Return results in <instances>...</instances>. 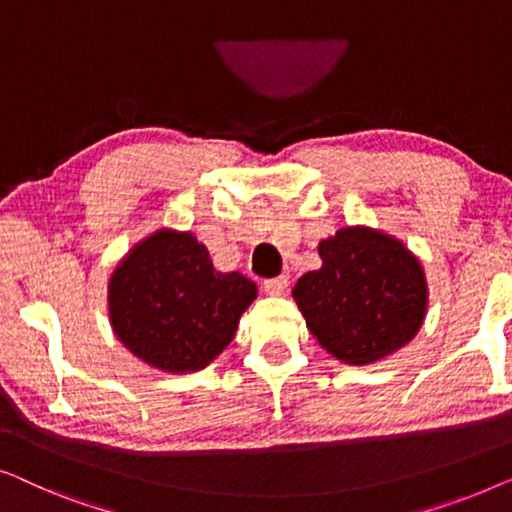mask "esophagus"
<instances>
[{
	"mask_svg": "<svg viewBox=\"0 0 512 512\" xmlns=\"http://www.w3.org/2000/svg\"><path fill=\"white\" fill-rule=\"evenodd\" d=\"M264 292L271 294V297H280L287 290V278L285 276H276V278H266L264 283Z\"/></svg>",
	"mask_w": 512,
	"mask_h": 512,
	"instance_id": "esophagus-1",
	"label": "esophagus"
}]
</instances>
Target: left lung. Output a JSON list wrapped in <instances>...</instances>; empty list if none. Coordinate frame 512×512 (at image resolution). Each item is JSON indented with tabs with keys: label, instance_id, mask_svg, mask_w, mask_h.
<instances>
[{
	"label": "left lung",
	"instance_id": "1",
	"mask_svg": "<svg viewBox=\"0 0 512 512\" xmlns=\"http://www.w3.org/2000/svg\"><path fill=\"white\" fill-rule=\"evenodd\" d=\"M318 250L322 269L301 276L292 297L322 348L345 364H371L417 334L427 283L399 241L348 227Z\"/></svg>",
	"mask_w": 512,
	"mask_h": 512
}]
</instances>
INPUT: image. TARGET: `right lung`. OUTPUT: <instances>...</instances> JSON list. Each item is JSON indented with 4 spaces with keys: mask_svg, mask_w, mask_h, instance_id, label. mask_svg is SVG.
<instances>
[{
    "mask_svg": "<svg viewBox=\"0 0 512 512\" xmlns=\"http://www.w3.org/2000/svg\"><path fill=\"white\" fill-rule=\"evenodd\" d=\"M257 287L213 269L190 234L157 232L111 278V322L136 357L162 371H199L227 348Z\"/></svg>",
    "mask_w": 512,
    "mask_h": 512,
    "instance_id": "1",
    "label": "right lung"
}]
</instances>
